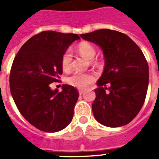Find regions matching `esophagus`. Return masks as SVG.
I'll return each mask as SVG.
<instances>
[{
    "label": "esophagus",
    "mask_w": 159,
    "mask_h": 159,
    "mask_svg": "<svg viewBox=\"0 0 159 159\" xmlns=\"http://www.w3.org/2000/svg\"><path fill=\"white\" fill-rule=\"evenodd\" d=\"M83 93H84V91H83V90H81V89L79 90V94H80V95L83 94Z\"/></svg>",
    "instance_id": "34e87169"
}]
</instances>
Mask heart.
I'll use <instances>...</instances> for the list:
<instances>
[{
    "mask_svg": "<svg viewBox=\"0 0 159 159\" xmlns=\"http://www.w3.org/2000/svg\"><path fill=\"white\" fill-rule=\"evenodd\" d=\"M78 51L87 59H93L95 55V48L89 42H83L78 45ZM71 52L70 49H66L61 57V67L65 71H68L71 68ZM94 75L92 73H75L69 76L66 81L70 86L80 89H85L94 81Z\"/></svg>",
    "mask_w": 159,
    "mask_h": 159,
    "instance_id": "1",
    "label": "heart"
}]
</instances>
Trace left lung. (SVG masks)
<instances>
[{
  "label": "left lung",
  "mask_w": 159,
  "mask_h": 159,
  "mask_svg": "<svg viewBox=\"0 0 159 159\" xmlns=\"http://www.w3.org/2000/svg\"><path fill=\"white\" fill-rule=\"evenodd\" d=\"M81 37L100 46L105 56L103 74L94 89L93 116L107 127L126 125L139 113L147 96L149 68L143 52L117 30H98Z\"/></svg>",
  "instance_id": "left-lung-1"
}]
</instances>
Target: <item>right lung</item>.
<instances>
[{"mask_svg":"<svg viewBox=\"0 0 159 159\" xmlns=\"http://www.w3.org/2000/svg\"><path fill=\"white\" fill-rule=\"evenodd\" d=\"M76 34L42 31L30 38L15 56L10 71V91L19 112L36 129L53 133L64 129L71 120L79 93L62 85L61 92L50 84L62 75L61 57Z\"/></svg>","mask_w":159,"mask_h":159,"instance_id":"right-lung-1","label":"right lung"}]
</instances>
